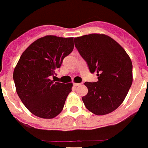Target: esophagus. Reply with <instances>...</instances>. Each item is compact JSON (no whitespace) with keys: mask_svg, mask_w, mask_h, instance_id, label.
Segmentation results:
<instances>
[{"mask_svg":"<svg viewBox=\"0 0 148 148\" xmlns=\"http://www.w3.org/2000/svg\"><path fill=\"white\" fill-rule=\"evenodd\" d=\"M81 83H74V86H75V87H77V86H79L81 85Z\"/></svg>","mask_w":148,"mask_h":148,"instance_id":"esophagus-1","label":"esophagus"}]
</instances>
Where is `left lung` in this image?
Instances as JSON below:
<instances>
[{
  "instance_id": "8db88e82",
  "label": "left lung",
  "mask_w": 148,
  "mask_h": 148,
  "mask_svg": "<svg viewBox=\"0 0 148 148\" xmlns=\"http://www.w3.org/2000/svg\"><path fill=\"white\" fill-rule=\"evenodd\" d=\"M74 45L97 82H84L88 92L82 97L85 107L95 115L115 110L125 99L132 84V63L124 48L103 34L74 38Z\"/></svg>"
}]
</instances>
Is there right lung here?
<instances>
[{
    "label": "right lung",
    "instance_id": "obj_1",
    "mask_svg": "<svg viewBox=\"0 0 148 148\" xmlns=\"http://www.w3.org/2000/svg\"><path fill=\"white\" fill-rule=\"evenodd\" d=\"M74 49V38L47 35L24 51L14 71V81L23 104L36 116L53 119L62 111L72 83L50 79Z\"/></svg>",
    "mask_w": 148,
    "mask_h": 148
}]
</instances>
